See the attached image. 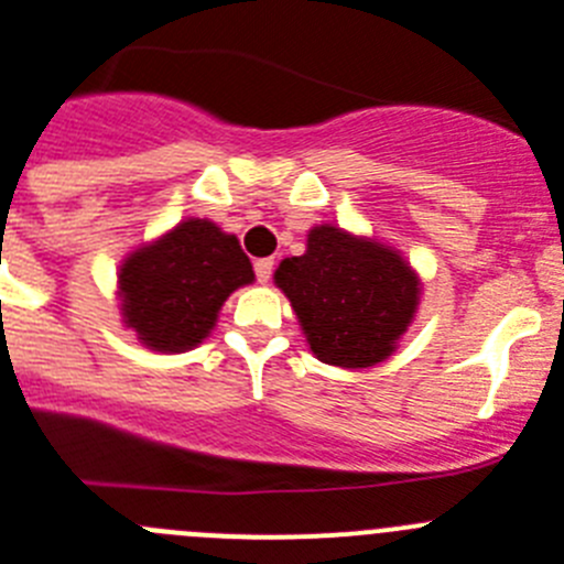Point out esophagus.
I'll list each match as a JSON object with an SVG mask.
<instances>
[{
    "label": "esophagus",
    "mask_w": 564,
    "mask_h": 564,
    "mask_svg": "<svg viewBox=\"0 0 564 564\" xmlns=\"http://www.w3.org/2000/svg\"><path fill=\"white\" fill-rule=\"evenodd\" d=\"M272 270H275V261H272V258H261V261H256V278L261 283H270Z\"/></svg>",
    "instance_id": "esophagus-1"
}]
</instances>
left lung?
<instances>
[{
  "mask_svg": "<svg viewBox=\"0 0 564 564\" xmlns=\"http://www.w3.org/2000/svg\"><path fill=\"white\" fill-rule=\"evenodd\" d=\"M275 283L317 359L339 368L390 357L419 303V281L402 256L328 225L308 232L306 252L286 258Z\"/></svg>",
  "mask_w": 564,
  "mask_h": 564,
  "instance_id": "8db88e82",
  "label": "left lung"
}]
</instances>
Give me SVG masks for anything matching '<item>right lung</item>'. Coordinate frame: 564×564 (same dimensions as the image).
Listing matches in <instances>:
<instances>
[{
    "label": "right lung",
    "mask_w": 564,
    "mask_h": 564,
    "mask_svg": "<svg viewBox=\"0 0 564 564\" xmlns=\"http://www.w3.org/2000/svg\"><path fill=\"white\" fill-rule=\"evenodd\" d=\"M252 278L236 236L207 219H187L123 263V317L156 351H187L210 334L230 292Z\"/></svg>",
    "instance_id": "obj_1"
}]
</instances>
